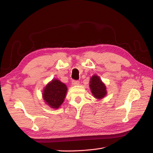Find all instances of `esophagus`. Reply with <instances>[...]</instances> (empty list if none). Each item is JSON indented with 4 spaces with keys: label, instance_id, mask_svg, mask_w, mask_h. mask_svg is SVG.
<instances>
[{
    "label": "esophagus",
    "instance_id": "esophagus-1",
    "mask_svg": "<svg viewBox=\"0 0 153 153\" xmlns=\"http://www.w3.org/2000/svg\"><path fill=\"white\" fill-rule=\"evenodd\" d=\"M80 84V82L78 81V80H73L72 82V85H78Z\"/></svg>",
    "mask_w": 153,
    "mask_h": 153
}]
</instances>
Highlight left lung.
Segmentation results:
<instances>
[{
	"label": "left lung",
	"instance_id": "8db88e82",
	"mask_svg": "<svg viewBox=\"0 0 153 153\" xmlns=\"http://www.w3.org/2000/svg\"><path fill=\"white\" fill-rule=\"evenodd\" d=\"M89 84L91 92L96 99H102L107 94L106 86L98 76H92Z\"/></svg>",
	"mask_w": 153,
	"mask_h": 153
}]
</instances>
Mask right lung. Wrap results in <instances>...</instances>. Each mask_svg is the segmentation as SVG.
<instances>
[{
  "instance_id": "right-lung-1",
  "label": "right lung",
  "mask_w": 153,
  "mask_h": 153,
  "mask_svg": "<svg viewBox=\"0 0 153 153\" xmlns=\"http://www.w3.org/2000/svg\"><path fill=\"white\" fill-rule=\"evenodd\" d=\"M67 91V87L64 83L53 79L43 89V100L51 108L57 109L64 102Z\"/></svg>"
}]
</instances>
